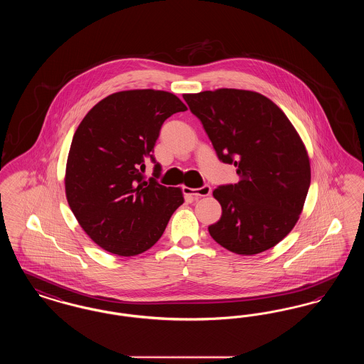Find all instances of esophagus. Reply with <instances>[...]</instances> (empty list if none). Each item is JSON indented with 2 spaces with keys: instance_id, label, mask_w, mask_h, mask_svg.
<instances>
[{
  "instance_id": "34e87169",
  "label": "esophagus",
  "mask_w": 364,
  "mask_h": 364,
  "mask_svg": "<svg viewBox=\"0 0 364 364\" xmlns=\"http://www.w3.org/2000/svg\"><path fill=\"white\" fill-rule=\"evenodd\" d=\"M184 193L193 198H205L211 193V188L210 186H203L200 188H184Z\"/></svg>"
}]
</instances>
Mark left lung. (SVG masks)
<instances>
[{
	"label": "left lung",
	"mask_w": 364,
	"mask_h": 364,
	"mask_svg": "<svg viewBox=\"0 0 364 364\" xmlns=\"http://www.w3.org/2000/svg\"><path fill=\"white\" fill-rule=\"evenodd\" d=\"M183 98L218 158L239 174L237 184L213 191L223 214L208 226L210 236L239 255L277 245L299 221L311 181L309 153L294 124L255 91L218 88Z\"/></svg>",
	"instance_id": "left-lung-1"
}]
</instances>
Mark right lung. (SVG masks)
<instances>
[{"mask_svg": "<svg viewBox=\"0 0 364 364\" xmlns=\"http://www.w3.org/2000/svg\"><path fill=\"white\" fill-rule=\"evenodd\" d=\"M187 106L162 90H125L107 95L85 116L65 168V195L87 236L117 257H135L156 244L183 191L146 181L164 122ZM161 166L156 164V172Z\"/></svg>", "mask_w": 364, "mask_h": 364, "instance_id": "obj_1", "label": "right lung"}]
</instances>
